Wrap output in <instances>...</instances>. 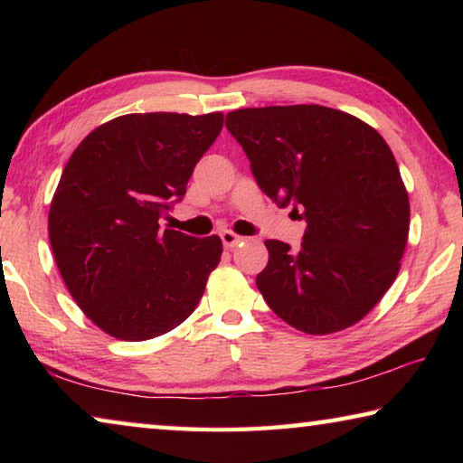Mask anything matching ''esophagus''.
Masks as SVG:
<instances>
[{
    "label": "esophagus",
    "mask_w": 463,
    "mask_h": 463,
    "mask_svg": "<svg viewBox=\"0 0 463 463\" xmlns=\"http://www.w3.org/2000/svg\"><path fill=\"white\" fill-rule=\"evenodd\" d=\"M221 239H222V245H224L226 249L237 247L239 242L242 241V237H239V234L232 232V231H222V232H221Z\"/></svg>",
    "instance_id": "obj_1"
}]
</instances>
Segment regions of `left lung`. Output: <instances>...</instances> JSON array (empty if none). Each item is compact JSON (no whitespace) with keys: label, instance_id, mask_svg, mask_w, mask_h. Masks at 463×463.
<instances>
[{"label":"left lung","instance_id":"left-lung-1","mask_svg":"<svg viewBox=\"0 0 463 463\" xmlns=\"http://www.w3.org/2000/svg\"><path fill=\"white\" fill-rule=\"evenodd\" d=\"M226 128L261 190L307 222L298 249L265 241L257 288L268 307L308 335L354 326L394 284L409 241V192L388 143L317 104L234 109Z\"/></svg>","mask_w":463,"mask_h":463}]
</instances>
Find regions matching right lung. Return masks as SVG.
<instances>
[{"mask_svg":"<svg viewBox=\"0 0 463 463\" xmlns=\"http://www.w3.org/2000/svg\"><path fill=\"white\" fill-rule=\"evenodd\" d=\"M222 124V112L127 114L69 156L49 210L52 255L77 307L109 336L153 339L198 307L222 241L161 231L159 221Z\"/></svg>","mask_w":463,"mask_h":463,"instance_id":"add662e5","label":"right lung"}]
</instances>
